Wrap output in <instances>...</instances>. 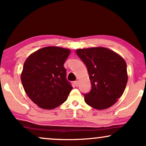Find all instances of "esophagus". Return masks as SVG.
Instances as JSON below:
<instances>
[{"instance_id":"34e87169","label":"esophagus","mask_w":146,"mask_h":146,"mask_svg":"<svg viewBox=\"0 0 146 146\" xmlns=\"http://www.w3.org/2000/svg\"><path fill=\"white\" fill-rule=\"evenodd\" d=\"M74 85L75 86H78L79 85V82L78 81V80H76V81L74 82Z\"/></svg>"}]
</instances>
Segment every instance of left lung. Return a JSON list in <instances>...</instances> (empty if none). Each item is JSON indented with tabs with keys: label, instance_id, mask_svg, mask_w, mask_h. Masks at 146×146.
Here are the masks:
<instances>
[{
	"label": "left lung",
	"instance_id": "8db88e82",
	"mask_svg": "<svg viewBox=\"0 0 146 146\" xmlns=\"http://www.w3.org/2000/svg\"><path fill=\"white\" fill-rule=\"evenodd\" d=\"M86 64L91 90L84 94V101L98 110L106 109L121 98L128 82L127 65L119 55L104 47L77 49Z\"/></svg>",
	"mask_w": 146,
	"mask_h": 146
}]
</instances>
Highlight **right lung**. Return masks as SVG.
Here are the masks:
<instances>
[{
	"mask_svg": "<svg viewBox=\"0 0 146 146\" xmlns=\"http://www.w3.org/2000/svg\"><path fill=\"white\" fill-rule=\"evenodd\" d=\"M70 53L68 48L46 46L25 60L21 73L23 88L33 103L43 109L59 106L67 100L73 88L64 67Z\"/></svg>",
	"mask_w": 146,
	"mask_h": 146,
	"instance_id": "right-lung-1",
	"label": "right lung"
}]
</instances>
